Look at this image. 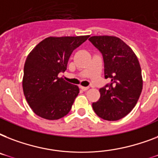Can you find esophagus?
Instances as JSON below:
<instances>
[{
    "instance_id": "esophagus-1",
    "label": "esophagus",
    "mask_w": 158,
    "mask_h": 158,
    "mask_svg": "<svg viewBox=\"0 0 158 158\" xmlns=\"http://www.w3.org/2000/svg\"><path fill=\"white\" fill-rule=\"evenodd\" d=\"M81 89H82V90H84V91H87V90H89V87L81 86Z\"/></svg>"
}]
</instances>
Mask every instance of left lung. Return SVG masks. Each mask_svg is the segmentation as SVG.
Listing matches in <instances>:
<instances>
[{
	"label": "left lung",
	"mask_w": 158,
	"mask_h": 158,
	"mask_svg": "<svg viewBox=\"0 0 158 158\" xmlns=\"http://www.w3.org/2000/svg\"><path fill=\"white\" fill-rule=\"evenodd\" d=\"M101 53L104 60L105 79L110 84L99 89L100 98L93 103L99 117L118 120L133 110L143 89L141 67L135 53L115 36H93L89 39Z\"/></svg>",
	"instance_id": "8db88e82"
}]
</instances>
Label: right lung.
I'll use <instances>...</instances> for the list:
<instances>
[{
  "instance_id": "obj_1",
  "label": "right lung",
  "mask_w": 158,
  "mask_h": 158,
  "mask_svg": "<svg viewBox=\"0 0 158 158\" xmlns=\"http://www.w3.org/2000/svg\"><path fill=\"white\" fill-rule=\"evenodd\" d=\"M89 37H48L28 54L22 85L26 100L36 115L53 120L69 112L79 89L58 74L65 71L73 51Z\"/></svg>"
}]
</instances>
